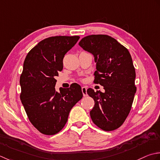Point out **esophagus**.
<instances>
[{
    "mask_svg": "<svg viewBox=\"0 0 160 160\" xmlns=\"http://www.w3.org/2000/svg\"><path fill=\"white\" fill-rule=\"evenodd\" d=\"M81 90H82V93L83 94V96L84 97L87 96V88H86V87L83 86V87L81 88Z\"/></svg>",
    "mask_w": 160,
    "mask_h": 160,
    "instance_id": "1",
    "label": "esophagus"
}]
</instances>
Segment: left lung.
<instances>
[{
	"instance_id": "left-lung-1",
	"label": "left lung",
	"mask_w": 160,
	"mask_h": 160,
	"mask_svg": "<svg viewBox=\"0 0 160 160\" xmlns=\"http://www.w3.org/2000/svg\"><path fill=\"white\" fill-rule=\"evenodd\" d=\"M79 45L94 55L97 64L94 83L105 92L88 88L94 101L90 114L93 123L105 131L119 128L131 110L137 88L135 69L130 54L116 39L105 34L83 38Z\"/></svg>"
}]
</instances>
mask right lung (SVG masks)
I'll return each instance as SVG.
<instances>
[{
  "label": "right lung",
  "mask_w": 160,
  "mask_h": 160,
  "mask_svg": "<svg viewBox=\"0 0 160 160\" xmlns=\"http://www.w3.org/2000/svg\"><path fill=\"white\" fill-rule=\"evenodd\" d=\"M79 36L51 37L39 42L26 56L20 77V98L28 119L39 132L52 135L63 129L70 110L81 99L79 84L56 92V77L63 70V59Z\"/></svg>",
  "instance_id": "obj_1"
}]
</instances>
